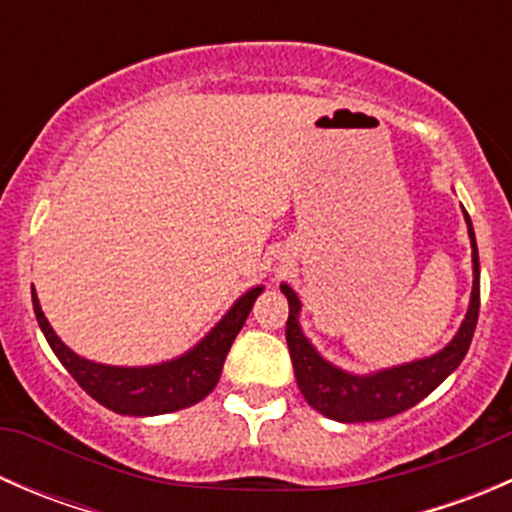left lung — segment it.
Here are the masks:
<instances>
[{"label":"left lung","mask_w":512,"mask_h":512,"mask_svg":"<svg viewBox=\"0 0 512 512\" xmlns=\"http://www.w3.org/2000/svg\"><path fill=\"white\" fill-rule=\"evenodd\" d=\"M468 223V235H471L473 247V292L471 304H468L466 319H463L461 329L456 337L451 339L448 347L441 352L426 356V359L411 361V364L394 366V369L376 371L369 376H356L349 371L339 369V366L329 364L327 359L319 356L317 349L309 344L299 329V297L294 294L292 287L282 285L289 302V317H287V347L292 356L294 376L302 396L312 409L334 421L342 423H359V421H381L401 414V411L411 409L418 401L426 399L448 374L458 369V364L466 356L471 347L473 332H476L478 309H480V265H478V245L476 232H473L471 218H468L466 208H463Z\"/></svg>","instance_id":"obj_1"}]
</instances>
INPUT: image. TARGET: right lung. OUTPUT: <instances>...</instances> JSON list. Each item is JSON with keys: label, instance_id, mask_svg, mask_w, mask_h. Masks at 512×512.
Returning <instances> with one entry per match:
<instances>
[{"label": "right lung", "instance_id": "right-lung-1", "mask_svg": "<svg viewBox=\"0 0 512 512\" xmlns=\"http://www.w3.org/2000/svg\"><path fill=\"white\" fill-rule=\"evenodd\" d=\"M262 289L265 287H252L250 292L242 294L198 347L156 366H106L74 354L46 322L36 292H32V302L36 322L49 347L91 399L116 414L158 416L188 409L215 389L223 374L225 356Z\"/></svg>", "mask_w": 512, "mask_h": 512}]
</instances>
